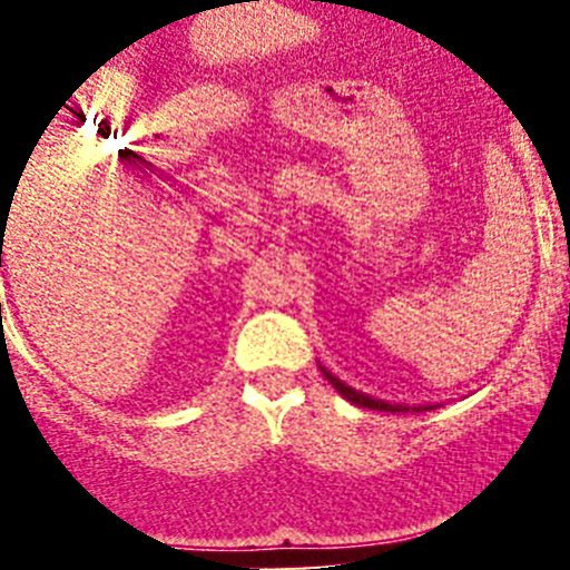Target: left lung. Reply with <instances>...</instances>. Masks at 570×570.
<instances>
[{
    "mask_svg": "<svg viewBox=\"0 0 570 570\" xmlns=\"http://www.w3.org/2000/svg\"><path fill=\"white\" fill-rule=\"evenodd\" d=\"M324 372V377L330 381L332 385H335V391H340V396L348 399L351 404H356V407H367V410H381V412H423V410H431V407H402V404H389V402H381V399H372L367 394H358V391H353L351 385H345L343 381H337L332 372Z\"/></svg>",
    "mask_w": 570,
    "mask_h": 570,
    "instance_id": "1",
    "label": "left lung"
}]
</instances>
